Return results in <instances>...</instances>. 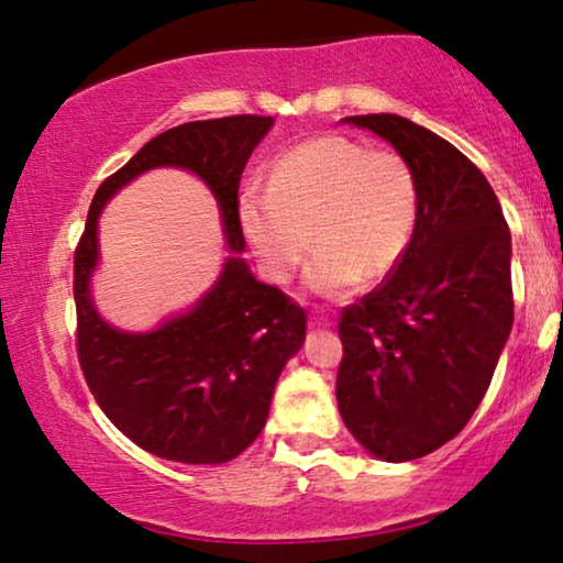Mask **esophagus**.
I'll list each match as a JSON object with an SVG mask.
<instances>
[{
  "label": "esophagus",
  "instance_id": "34e87169",
  "mask_svg": "<svg viewBox=\"0 0 563 563\" xmlns=\"http://www.w3.org/2000/svg\"><path fill=\"white\" fill-rule=\"evenodd\" d=\"M310 325L328 328V325H333V318H330V314H322V312H312L310 314Z\"/></svg>",
  "mask_w": 563,
  "mask_h": 563
}]
</instances>
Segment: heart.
I'll return each mask as SVG.
<instances>
[{"instance_id":"b5f03b06","label":"heart","mask_w":563,"mask_h":563,"mask_svg":"<svg viewBox=\"0 0 563 563\" xmlns=\"http://www.w3.org/2000/svg\"><path fill=\"white\" fill-rule=\"evenodd\" d=\"M238 218L274 282H289L314 243L307 284L322 297H343L361 276L382 279L405 258L418 222V179L397 151L322 135L284 153L268 187H245Z\"/></svg>"}]
</instances>
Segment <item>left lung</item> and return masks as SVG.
<instances>
[{
  "label": "left lung",
  "mask_w": 563,
  "mask_h": 563,
  "mask_svg": "<svg viewBox=\"0 0 563 563\" xmlns=\"http://www.w3.org/2000/svg\"><path fill=\"white\" fill-rule=\"evenodd\" d=\"M395 145L418 179L410 249L338 320L335 397L345 428L384 461L456 438L479 407L512 328L510 228L484 174L399 114L345 118Z\"/></svg>",
  "instance_id": "8db88e82"
}]
</instances>
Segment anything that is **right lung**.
<instances>
[{
	"mask_svg": "<svg viewBox=\"0 0 563 563\" xmlns=\"http://www.w3.org/2000/svg\"><path fill=\"white\" fill-rule=\"evenodd\" d=\"M274 118L233 114L184 122L143 145L99 184L74 251L76 353L102 412L153 456L181 464H225L264 428L274 384L305 341V310L282 289L251 276L230 256L218 284L181 318L145 335L120 333L89 299L97 266V218L107 199L137 174L181 166L202 176L218 197L228 245L241 253L238 187Z\"/></svg>",
	"mask_w": 563,
	"mask_h": 563,
	"instance_id": "right-lung-1",
	"label": "right lung"
}]
</instances>
